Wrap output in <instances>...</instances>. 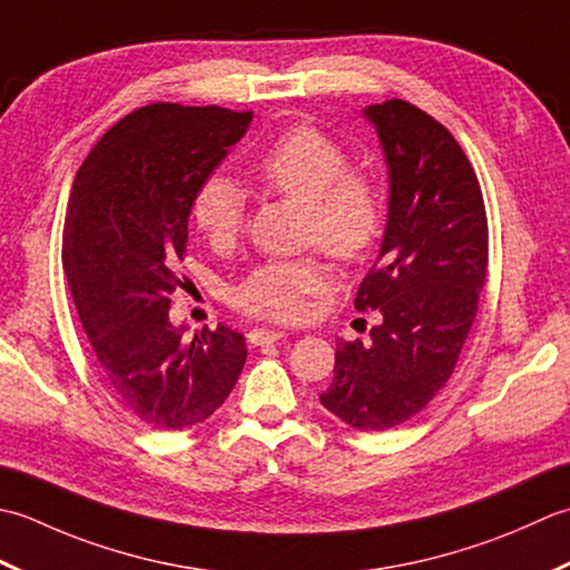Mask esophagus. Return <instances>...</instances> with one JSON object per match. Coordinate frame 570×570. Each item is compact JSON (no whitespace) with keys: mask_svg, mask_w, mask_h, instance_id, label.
Here are the masks:
<instances>
[{"mask_svg":"<svg viewBox=\"0 0 570 570\" xmlns=\"http://www.w3.org/2000/svg\"><path fill=\"white\" fill-rule=\"evenodd\" d=\"M283 336H287L285 330H265V327H255L248 332V342L253 346H265V344H273V342H281Z\"/></svg>","mask_w":570,"mask_h":570,"instance_id":"1","label":"esophagus"}]
</instances>
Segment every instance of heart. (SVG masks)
<instances>
[{
    "label": "heart",
    "instance_id": "obj_1",
    "mask_svg": "<svg viewBox=\"0 0 570 570\" xmlns=\"http://www.w3.org/2000/svg\"><path fill=\"white\" fill-rule=\"evenodd\" d=\"M258 171L275 194L305 208L307 243L342 263L362 261L374 246L383 218L376 184L350 169L346 149L317 127L297 125L283 132ZM191 218L214 246H230L246 220V196L228 174H208L191 196ZM327 283V265L317 255L268 261L234 287V305L261 320L297 322L307 315V299Z\"/></svg>",
    "mask_w": 570,
    "mask_h": 570
}]
</instances>
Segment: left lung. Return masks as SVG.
Instances as JSON below:
<instances>
[{
  "label": "left lung",
  "instance_id": "8db88e82",
  "mask_svg": "<svg viewBox=\"0 0 570 570\" xmlns=\"http://www.w3.org/2000/svg\"><path fill=\"white\" fill-rule=\"evenodd\" d=\"M389 165V220L354 307L376 309L368 342H336L320 401L356 431H391L431 403L458 364L487 277L482 189L458 139L421 108L364 110Z\"/></svg>",
  "mask_w": 570,
  "mask_h": 570
}]
</instances>
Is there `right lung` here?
I'll return each mask as SVG.
<instances>
[{
  "label": "right lung",
  "instance_id": "1",
  "mask_svg": "<svg viewBox=\"0 0 570 570\" xmlns=\"http://www.w3.org/2000/svg\"><path fill=\"white\" fill-rule=\"evenodd\" d=\"M253 112L153 102L125 115L80 165L63 228V271L112 399L159 431L206 421L246 364L218 324L184 340L169 322L191 196Z\"/></svg>",
  "mask_w": 570,
  "mask_h": 570
}]
</instances>
